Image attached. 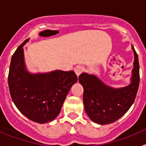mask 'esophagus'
<instances>
[{
  "instance_id": "1",
  "label": "esophagus",
  "mask_w": 146,
  "mask_h": 146,
  "mask_svg": "<svg viewBox=\"0 0 146 146\" xmlns=\"http://www.w3.org/2000/svg\"><path fill=\"white\" fill-rule=\"evenodd\" d=\"M83 71H84V67L82 66H76L75 68H74V72H75L77 77H78Z\"/></svg>"
}]
</instances>
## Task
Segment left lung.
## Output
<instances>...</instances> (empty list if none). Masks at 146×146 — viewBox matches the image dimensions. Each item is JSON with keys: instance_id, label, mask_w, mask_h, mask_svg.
<instances>
[{"instance_id": "1", "label": "left lung", "mask_w": 146, "mask_h": 146, "mask_svg": "<svg viewBox=\"0 0 146 146\" xmlns=\"http://www.w3.org/2000/svg\"><path fill=\"white\" fill-rule=\"evenodd\" d=\"M135 60L131 83L126 87L113 88L93 74L82 73L79 82L84 88L83 104L86 113L92 121L109 124L122 117L135 102L140 83L138 56L134 47Z\"/></svg>"}]
</instances>
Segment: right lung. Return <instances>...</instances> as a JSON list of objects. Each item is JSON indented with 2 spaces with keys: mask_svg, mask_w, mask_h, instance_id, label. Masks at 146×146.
<instances>
[{
  "mask_svg": "<svg viewBox=\"0 0 146 146\" xmlns=\"http://www.w3.org/2000/svg\"><path fill=\"white\" fill-rule=\"evenodd\" d=\"M28 40H25L13 54L8 76L9 88L13 102L20 113L34 122L45 123L58 115L77 76L73 71L29 73L23 53V46Z\"/></svg>",
  "mask_w": 146,
  "mask_h": 146,
  "instance_id": "obj_1",
  "label": "right lung"
}]
</instances>
